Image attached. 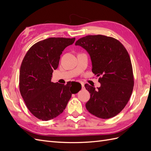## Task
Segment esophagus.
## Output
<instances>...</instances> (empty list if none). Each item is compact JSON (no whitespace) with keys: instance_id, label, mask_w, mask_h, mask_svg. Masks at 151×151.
Listing matches in <instances>:
<instances>
[{"instance_id":"esophagus-1","label":"esophagus","mask_w":151,"mask_h":151,"mask_svg":"<svg viewBox=\"0 0 151 151\" xmlns=\"http://www.w3.org/2000/svg\"><path fill=\"white\" fill-rule=\"evenodd\" d=\"M81 86H82V88H84V83H81Z\"/></svg>"}]
</instances>
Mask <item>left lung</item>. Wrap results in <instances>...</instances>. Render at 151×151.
Segmentation results:
<instances>
[{
    "label": "left lung",
    "instance_id": "1",
    "mask_svg": "<svg viewBox=\"0 0 151 151\" xmlns=\"http://www.w3.org/2000/svg\"><path fill=\"white\" fill-rule=\"evenodd\" d=\"M76 45L89 53L92 72L99 77L101 83L97 90L85 84L91 94L86 109L103 119L117 115L129 102L134 89L133 68L127 50L118 40L101 35L86 36L77 40Z\"/></svg>",
    "mask_w": 151,
    "mask_h": 151
}]
</instances>
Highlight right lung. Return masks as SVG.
Masks as SVG:
<instances>
[{
  "instance_id": "right-lung-1",
  "label": "right lung",
  "mask_w": 151,
  "mask_h": 151,
  "mask_svg": "<svg viewBox=\"0 0 151 151\" xmlns=\"http://www.w3.org/2000/svg\"><path fill=\"white\" fill-rule=\"evenodd\" d=\"M76 38H49L40 41L27 52L19 72V91L29 111L39 120L48 121L58 116L65 109L72 94L81 90L74 81L67 84L52 82L60 55Z\"/></svg>"
}]
</instances>
